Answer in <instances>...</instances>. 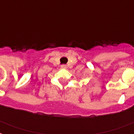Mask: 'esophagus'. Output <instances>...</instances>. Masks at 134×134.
Instances as JSON below:
<instances>
[{"mask_svg": "<svg viewBox=\"0 0 134 134\" xmlns=\"http://www.w3.org/2000/svg\"><path fill=\"white\" fill-rule=\"evenodd\" d=\"M61 68L62 69H66L67 68V65L66 64H62V65H61Z\"/></svg>", "mask_w": 134, "mask_h": 134, "instance_id": "34e87169", "label": "esophagus"}]
</instances>
